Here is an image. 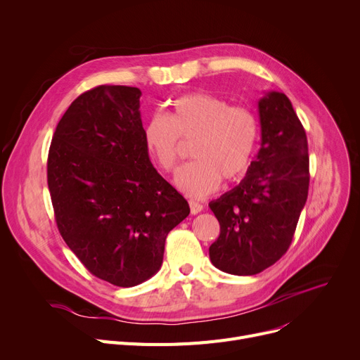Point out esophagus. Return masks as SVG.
Here are the masks:
<instances>
[{
    "instance_id": "1",
    "label": "esophagus",
    "mask_w": 360,
    "mask_h": 360,
    "mask_svg": "<svg viewBox=\"0 0 360 360\" xmlns=\"http://www.w3.org/2000/svg\"><path fill=\"white\" fill-rule=\"evenodd\" d=\"M190 209H191L193 214H198L204 209V207H202V204H200V202H197L194 200H190Z\"/></svg>"
}]
</instances>
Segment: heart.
Listing matches in <instances>:
<instances>
[{"label": "heart", "mask_w": 360, "mask_h": 360, "mask_svg": "<svg viewBox=\"0 0 360 360\" xmlns=\"http://www.w3.org/2000/svg\"><path fill=\"white\" fill-rule=\"evenodd\" d=\"M148 155L166 174L176 170L184 143H193L194 162L184 166L175 184L193 198L214 193L221 184L239 181L252 165L259 122L245 105H231L209 93H188L172 102L169 117L156 113L144 131Z\"/></svg>", "instance_id": "obj_1"}]
</instances>
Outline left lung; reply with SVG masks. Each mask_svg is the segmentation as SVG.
<instances>
[{"mask_svg": "<svg viewBox=\"0 0 360 360\" xmlns=\"http://www.w3.org/2000/svg\"><path fill=\"white\" fill-rule=\"evenodd\" d=\"M258 112L257 159L238 186L209 204L220 223L210 259L235 276L261 273L286 254L308 198L307 132L289 98L269 91L259 99Z\"/></svg>", "mask_w": 360, "mask_h": 360, "instance_id": "1", "label": "left lung"}]
</instances>
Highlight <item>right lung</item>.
Returning <instances> with one entry per match:
<instances>
[{"instance_id":"add662e5","label":"right lung","mask_w":360,"mask_h":360,"mask_svg":"<svg viewBox=\"0 0 360 360\" xmlns=\"http://www.w3.org/2000/svg\"><path fill=\"white\" fill-rule=\"evenodd\" d=\"M140 96L128 86L84 91L56 125L48 155L63 239L93 276L120 288L159 271L167 233L190 214L148 159Z\"/></svg>"}]
</instances>
